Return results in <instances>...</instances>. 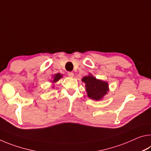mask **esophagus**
Returning a JSON list of instances; mask_svg holds the SVG:
<instances>
[{
    "label": "esophagus",
    "instance_id": "1",
    "mask_svg": "<svg viewBox=\"0 0 151 151\" xmlns=\"http://www.w3.org/2000/svg\"><path fill=\"white\" fill-rule=\"evenodd\" d=\"M68 75L70 78H73L74 77V73H72V72H68Z\"/></svg>",
    "mask_w": 151,
    "mask_h": 151
}]
</instances>
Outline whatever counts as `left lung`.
Returning a JSON list of instances; mask_svg holds the SVG:
<instances>
[{"instance_id":"8db88e82","label":"left lung","mask_w":151,"mask_h":151,"mask_svg":"<svg viewBox=\"0 0 151 151\" xmlns=\"http://www.w3.org/2000/svg\"><path fill=\"white\" fill-rule=\"evenodd\" d=\"M82 81L85 84L87 96L93 100L101 101L109 91L108 82L97 79L91 73L84 76Z\"/></svg>"}]
</instances>
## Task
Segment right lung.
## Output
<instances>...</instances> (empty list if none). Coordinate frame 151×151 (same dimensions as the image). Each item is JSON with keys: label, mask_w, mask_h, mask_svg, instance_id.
<instances>
[{"label": "right lung", "mask_w": 151, "mask_h": 151, "mask_svg": "<svg viewBox=\"0 0 151 151\" xmlns=\"http://www.w3.org/2000/svg\"><path fill=\"white\" fill-rule=\"evenodd\" d=\"M63 75H61L60 73H57L55 74V75H52V79L50 81V83H52V88H55V83H57V82L60 80L61 78H63Z\"/></svg>", "instance_id": "right-lung-1"}]
</instances>
